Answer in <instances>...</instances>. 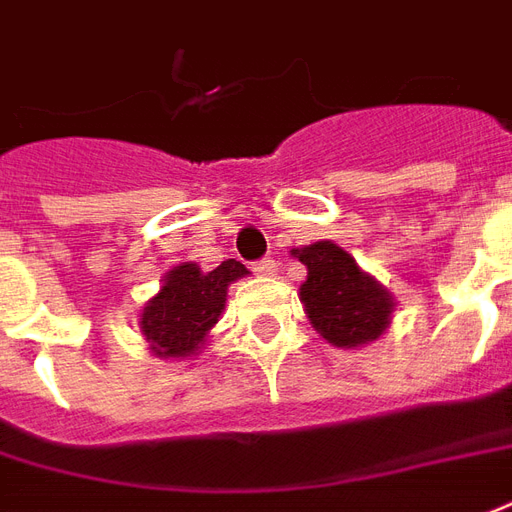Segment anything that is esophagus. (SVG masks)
Listing matches in <instances>:
<instances>
[{
  "instance_id": "obj_1",
  "label": "esophagus",
  "mask_w": 512,
  "mask_h": 512,
  "mask_svg": "<svg viewBox=\"0 0 512 512\" xmlns=\"http://www.w3.org/2000/svg\"><path fill=\"white\" fill-rule=\"evenodd\" d=\"M253 272L259 275V278H272L275 275V261L272 259H261L253 264Z\"/></svg>"
}]
</instances>
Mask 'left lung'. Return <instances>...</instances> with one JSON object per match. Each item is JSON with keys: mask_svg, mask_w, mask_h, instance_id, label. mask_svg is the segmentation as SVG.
Listing matches in <instances>:
<instances>
[{"mask_svg": "<svg viewBox=\"0 0 512 512\" xmlns=\"http://www.w3.org/2000/svg\"><path fill=\"white\" fill-rule=\"evenodd\" d=\"M291 253L307 267L299 299L313 329L326 343L361 348L386 332L394 297L383 283L361 270L351 253L332 240H318Z\"/></svg>", "mask_w": 512, "mask_h": 512, "instance_id": "1", "label": "left lung"}]
</instances>
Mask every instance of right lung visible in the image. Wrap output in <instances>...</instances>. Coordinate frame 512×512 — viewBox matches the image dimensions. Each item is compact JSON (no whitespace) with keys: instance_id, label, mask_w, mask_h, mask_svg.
<instances>
[{"instance_id":"1","label":"right lung","mask_w":512,"mask_h":512,"mask_svg":"<svg viewBox=\"0 0 512 512\" xmlns=\"http://www.w3.org/2000/svg\"><path fill=\"white\" fill-rule=\"evenodd\" d=\"M248 275L245 264L221 261L202 272L194 261H183L167 272L159 294L145 302L140 329L159 359H186L205 345L207 332L224 313L229 283Z\"/></svg>"}]
</instances>
